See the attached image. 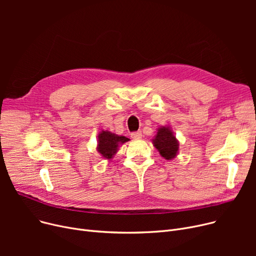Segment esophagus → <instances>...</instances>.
Instances as JSON below:
<instances>
[{"label":"esophagus","mask_w":256,"mask_h":256,"mask_svg":"<svg viewBox=\"0 0 256 256\" xmlns=\"http://www.w3.org/2000/svg\"><path fill=\"white\" fill-rule=\"evenodd\" d=\"M132 139H141L142 138V132L141 130L139 132H132V136H130Z\"/></svg>","instance_id":"1"}]
</instances>
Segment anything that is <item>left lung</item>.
Returning <instances> with one entry per match:
<instances>
[{
    "mask_svg": "<svg viewBox=\"0 0 256 256\" xmlns=\"http://www.w3.org/2000/svg\"><path fill=\"white\" fill-rule=\"evenodd\" d=\"M152 144L165 160H172L178 154L180 142L174 136L170 126H160L156 135L152 139Z\"/></svg>",
    "mask_w": 256,
    "mask_h": 256,
    "instance_id": "1",
    "label": "left lung"
}]
</instances>
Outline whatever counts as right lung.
Wrapping results in <instances>:
<instances>
[{"mask_svg":"<svg viewBox=\"0 0 256 256\" xmlns=\"http://www.w3.org/2000/svg\"><path fill=\"white\" fill-rule=\"evenodd\" d=\"M130 141L124 136H118L109 130H102L98 136V154L106 160H111L117 152L119 146Z\"/></svg>","mask_w":256,"mask_h":256,"instance_id":"obj_1","label":"right lung"}]
</instances>
